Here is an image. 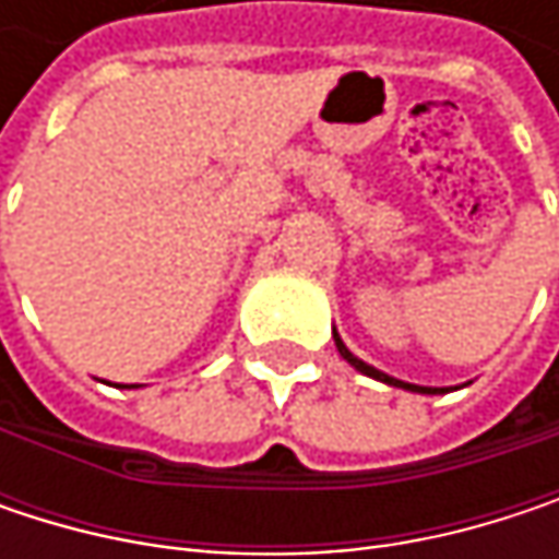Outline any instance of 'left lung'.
Returning <instances> with one entry per match:
<instances>
[{"label":"left lung","mask_w":559,"mask_h":559,"mask_svg":"<svg viewBox=\"0 0 559 559\" xmlns=\"http://www.w3.org/2000/svg\"><path fill=\"white\" fill-rule=\"evenodd\" d=\"M333 340H336L340 356H343L356 372H362V376H369V379H376V382H385V385H394V389H404V391H417V394H447V391H450V389H430V385H411V382H401V379H394V376H385L382 369H376V366L362 362L359 356H353V353L346 349V343L340 340V333H336V330H333Z\"/></svg>","instance_id":"left-lung-1"}]
</instances>
